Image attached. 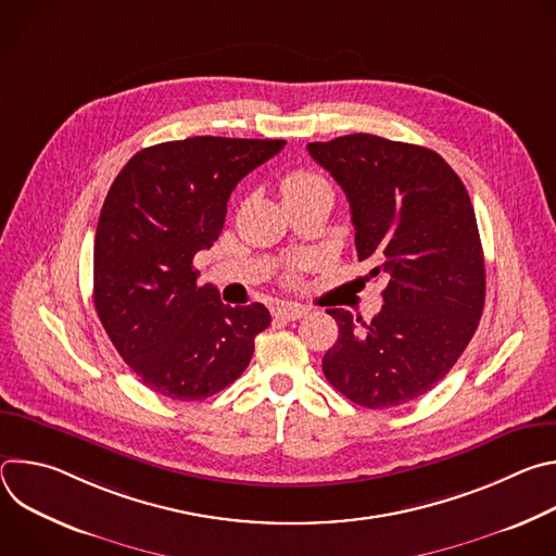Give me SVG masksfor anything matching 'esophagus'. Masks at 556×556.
Instances as JSON below:
<instances>
[{
  "label": "esophagus",
  "instance_id": "1",
  "mask_svg": "<svg viewBox=\"0 0 556 556\" xmlns=\"http://www.w3.org/2000/svg\"><path fill=\"white\" fill-rule=\"evenodd\" d=\"M305 314H307V307L296 305V303H281V305L275 309V316H279V319H283V321L303 319Z\"/></svg>",
  "mask_w": 556,
  "mask_h": 556
}]
</instances>
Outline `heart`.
Instances as JSON below:
<instances>
[{
	"label": "heart",
	"mask_w": 556,
	"mask_h": 556,
	"mask_svg": "<svg viewBox=\"0 0 556 556\" xmlns=\"http://www.w3.org/2000/svg\"><path fill=\"white\" fill-rule=\"evenodd\" d=\"M319 191H330V182L321 176V174H314V172H290L283 180H281V195L283 200H296V198H305L312 193H319Z\"/></svg>",
	"instance_id": "1"
}]
</instances>
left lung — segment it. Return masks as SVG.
<instances>
[{
	"label": "left lung",
	"mask_w": 556,
	"mask_h": 556,
	"mask_svg": "<svg viewBox=\"0 0 556 556\" xmlns=\"http://www.w3.org/2000/svg\"><path fill=\"white\" fill-rule=\"evenodd\" d=\"M307 151L350 200L358 262L384 279V305L369 324L328 309L339 339L324 374L367 409L416 401L480 326L486 277L470 198L444 157L420 144L350 134Z\"/></svg>",
	"instance_id": "1"
}]
</instances>
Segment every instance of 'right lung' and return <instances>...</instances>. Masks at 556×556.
<instances>
[{
    "mask_svg": "<svg viewBox=\"0 0 556 556\" xmlns=\"http://www.w3.org/2000/svg\"><path fill=\"white\" fill-rule=\"evenodd\" d=\"M286 140L193 136L140 149L112 182L94 240V305L121 358L155 393L202 401L249 367L270 326L262 303L224 305L193 257L226 202Z\"/></svg>",
    "mask_w": 556,
    "mask_h": 556,
    "instance_id": "right-lung-1",
    "label": "right lung"
}]
</instances>
